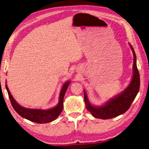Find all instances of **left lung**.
<instances>
[{
	"label": "left lung",
	"instance_id": "8db88e82",
	"mask_svg": "<svg viewBox=\"0 0 149 149\" xmlns=\"http://www.w3.org/2000/svg\"><path fill=\"white\" fill-rule=\"evenodd\" d=\"M134 55L133 76L130 85L123 91L116 95L104 105L95 107L89 102L87 93L84 90V100L87 111L95 118L102 119H108L117 117L125 113L130 109L132 102L135 99L140 89V74L136 65V56L134 48L130 44Z\"/></svg>",
	"mask_w": 149,
	"mask_h": 149
}]
</instances>
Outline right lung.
Returning <instances> with one entry per match:
<instances>
[{"instance_id":"add662e5","label":"right lung","mask_w":149,"mask_h":149,"mask_svg":"<svg viewBox=\"0 0 149 149\" xmlns=\"http://www.w3.org/2000/svg\"><path fill=\"white\" fill-rule=\"evenodd\" d=\"M70 83V81H67L63 85L60 93V97H59V102L58 105L52 108V109L47 110L32 109L21 107L15 100L13 97L12 96L9 90V88H8L7 83H6V89H7L12 107H13L14 110L21 117L25 118V119L29 120V121L34 122V123H47L54 121L62 113L63 109V102H64V97Z\"/></svg>"}]
</instances>
